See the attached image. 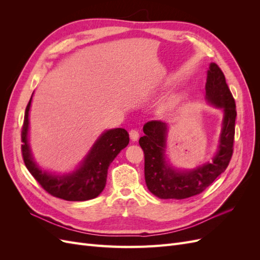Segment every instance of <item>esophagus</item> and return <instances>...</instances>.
<instances>
[{
	"label": "esophagus",
	"mask_w": 260,
	"mask_h": 260,
	"mask_svg": "<svg viewBox=\"0 0 260 260\" xmlns=\"http://www.w3.org/2000/svg\"><path fill=\"white\" fill-rule=\"evenodd\" d=\"M129 135H130V138H131L132 141H137L139 139V137H140L139 131L136 130V129H131L129 131Z\"/></svg>",
	"instance_id": "34e87169"
}]
</instances>
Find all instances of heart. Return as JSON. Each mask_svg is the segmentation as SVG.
Instances as JSON below:
<instances>
[{
  "mask_svg": "<svg viewBox=\"0 0 260 260\" xmlns=\"http://www.w3.org/2000/svg\"><path fill=\"white\" fill-rule=\"evenodd\" d=\"M175 104H176V100H170V101H168L166 104H165L164 106H162V111L164 112H166V111H170V109L175 106Z\"/></svg>",
  "mask_w": 260,
  "mask_h": 260,
  "instance_id": "1",
  "label": "heart"
}]
</instances>
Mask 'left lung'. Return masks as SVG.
<instances>
[{
    "label": "left lung",
    "instance_id": "left-lung-1",
    "mask_svg": "<svg viewBox=\"0 0 260 260\" xmlns=\"http://www.w3.org/2000/svg\"><path fill=\"white\" fill-rule=\"evenodd\" d=\"M206 98L210 103L223 108V127L218 153L214 159L192 171H176L166 164L164 157L167 135L166 123L160 120H151L144 124L145 135L140 138L139 144L144 152L145 182L148 190L157 198L183 200L201 194L222 174L231 160L237 108L222 70L215 62H211L207 74Z\"/></svg>",
    "mask_w": 260,
    "mask_h": 260
}]
</instances>
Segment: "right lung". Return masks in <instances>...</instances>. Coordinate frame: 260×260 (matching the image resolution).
Returning a JSON list of instances; mask_svg holds the SVG:
<instances>
[{
  "instance_id": "add662e5",
  "label": "right lung",
  "mask_w": 260,
  "mask_h": 260,
  "mask_svg": "<svg viewBox=\"0 0 260 260\" xmlns=\"http://www.w3.org/2000/svg\"><path fill=\"white\" fill-rule=\"evenodd\" d=\"M31 99L26 107L21 128V155L23 162L43 190L54 198L70 202L95 199L104 190L109 165L129 143V133L122 128L108 130L96 141L81 167L65 177H54L39 169L31 158L28 145V115Z\"/></svg>"
}]
</instances>
